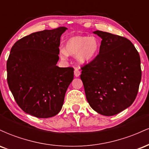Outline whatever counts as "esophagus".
<instances>
[{"label":"esophagus","instance_id":"esophagus-1","mask_svg":"<svg viewBox=\"0 0 149 149\" xmlns=\"http://www.w3.org/2000/svg\"><path fill=\"white\" fill-rule=\"evenodd\" d=\"M74 75L76 77H78L80 75V71L78 68H76L74 70Z\"/></svg>","mask_w":149,"mask_h":149}]
</instances>
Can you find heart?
Wrapping results in <instances>:
<instances>
[{"label": "heart", "mask_w": 149, "mask_h": 149, "mask_svg": "<svg viewBox=\"0 0 149 149\" xmlns=\"http://www.w3.org/2000/svg\"><path fill=\"white\" fill-rule=\"evenodd\" d=\"M100 43L95 37L88 36H76L69 38L66 42L65 50H61V57L66 59L68 54L76 55L77 60L80 64H85L96 56Z\"/></svg>", "instance_id": "b5f03b06"}]
</instances>
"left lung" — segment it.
I'll return each mask as SVG.
<instances>
[{"label": "left lung", "instance_id": "obj_1", "mask_svg": "<svg viewBox=\"0 0 149 149\" xmlns=\"http://www.w3.org/2000/svg\"><path fill=\"white\" fill-rule=\"evenodd\" d=\"M102 39L100 52L81 67L80 78L89 104L102 115L114 116L130 107L141 79L139 54L130 40L107 32H94Z\"/></svg>", "mask_w": 149, "mask_h": 149}]
</instances>
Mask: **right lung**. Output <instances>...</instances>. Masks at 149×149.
I'll use <instances>...</instances> for the list:
<instances>
[{
	"instance_id": "1",
	"label": "right lung",
	"mask_w": 149,
	"mask_h": 149,
	"mask_svg": "<svg viewBox=\"0 0 149 149\" xmlns=\"http://www.w3.org/2000/svg\"><path fill=\"white\" fill-rule=\"evenodd\" d=\"M64 26L38 31L12 47L7 61V80L17 104L40 118L61 111L66 90L73 79V67L57 66L60 37Z\"/></svg>"
}]
</instances>
